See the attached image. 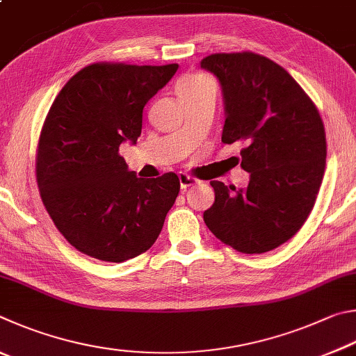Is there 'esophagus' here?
Wrapping results in <instances>:
<instances>
[{
    "instance_id": "1",
    "label": "esophagus",
    "mask_w": 356,
    "mask_h": 356,
    "mask_svg": "<svg viewBox=\"0 0 356 356\" xmlns=\"http://www.w3.org/2000/svg\"><path fill=\"white\" fill-rule=\"evenodd\" d=\"M178 179H179V188L181 189H188V188H191V186H194V184H197L198 183V179L197 178H194V177H191V175H188V173H183V172H179L178 173Z\"/></svg>"
}]
</instances>
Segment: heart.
Masks as SVG:
<instances>
[{
	"instance_id": "b5f03b06",
	"label": "heart",
	"mask_w": 356,
	"mask_h": 356,
	"mask_svg": "<svg viewBox=\"0 0 356 356\" xmlns=\"http://www.w3.org/2000/svg\"><path fill=\"white\" fill-rule=\"evenodd\" d=\"M208 81H211V79L203 76V74H189V76H184L178 81L177 92L184 93V92L195 90V89H198V87H202L203 84H207Z\"/></svg>"
}]
</instances>
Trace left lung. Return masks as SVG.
<instances>
[{"instance_id":"8db88e82","label":"left lung","mask_w":356,"mask_h":356,"mask_svg":"<svg viewBox=\"0 0 356 356\" xmlns=\"http://www.w3.org/2000/svg\"><path fill=\"white\" fill-rule=\"evenodd\" d=\"M219 79L225 104L222 142L244 140V189L211 181L213 207L203 220L241 253H266L307 222L325 172L327 140L319 111L297 81L264 56L216 53L200 62Z\"/></svg>"}]
</instances>
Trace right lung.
Segmentation results:
<instances>
[{"instance_id":"obj_1","label":"right lung","mask_w":356,"mask_h":356,"mask_svg":"<svg viewBox=\"0 0 356 356\" xmlns=\"http://www.w3.org/2000/svg\"><path fill=\"white\" fill-rule=\"evenodd\" d=\"M178 64L97 62L62 87L42 127L35 177L56 228L81 253L123 263L154 244L179 192L173 172L139 178L118 154Z\"/></svg>"}]
</instances>
